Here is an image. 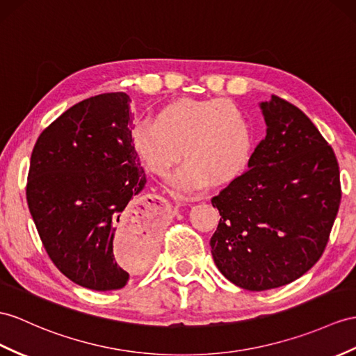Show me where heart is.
I'll list each match as a JSON object with an SVG mask.
<instances>
[{"instance_id":"b5f03b06","label":"heart","mask_w":356,"mask_h":356,"mask_svg":"<svg viewBox=\"0 0 356 356\" xmlns=\"http://www.w3.org/2000/svg\"><path fill=\"white\" fill-rule=\"evenodd\" d=\"M138 159L164 177L181 159L184 166L168 179L175 193H193L227 183L248 166L252 129L245 113L228 101L184 98L164 106L155 119H138L131 129Z\"/></svg>"}]
</instances>
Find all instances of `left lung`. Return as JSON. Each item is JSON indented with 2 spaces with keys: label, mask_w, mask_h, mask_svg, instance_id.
Returning <instances> with one entry per match:
<instances>
[{
  "label": "left lung",
  "mask_w": 356,
  "mask_h": 356,
  "mask_svg": "<svg viewBox=\"0 0 356 356\" xmlns=\"http://www.w3.org/2000/svg\"><path fill=\"white\" fill-rule=\"evenodd\" d=\"M266 137L248 170L211 199L216 266L237 287L264 291L296 281L322 257L341 201L331 146L309 118L275 97L259 104Z\"/></svg>",
  "instance_id": "left-lung-1"
}]
</instances>
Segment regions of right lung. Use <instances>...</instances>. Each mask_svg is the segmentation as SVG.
<instances>
[{"label": "right lung", "instance_id": "add662e5", "mask_svg": "<svg viewBox=\"0 0 356 356\" xmlns=\"http://www.w3.org/2000/svg\"><path fill=\"white\" fill-rule=\"evenodd\" d=\"M129 102L115 92L75 104L43 129L30 161L27 202L43 248L66 278L97 291L125 287L159 246V204L138 197L146 175Z\"/></svg>", "mask_w": 356, "mask_h": 356}]
</instances>
